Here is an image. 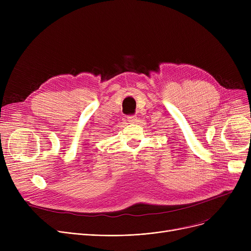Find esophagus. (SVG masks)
Here are the masks:
<instances>
[{"mask_svg": "<svg viewBox=\"0 0 251 251\" xmlns=\"http://www.w3.org/2000/svg\"><path fill=\"white\" fill-rule=\"evenodd\" d=\"M127 119H128V122H129V123H132V124H133V123H136V122L138 121L136 116H129Z\"/></svg>", "mask_w": 251, "mask_h": 251, "instance_id": "obj_1", "label": "esophagus"}]
</instances>
